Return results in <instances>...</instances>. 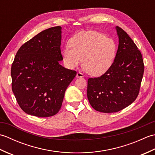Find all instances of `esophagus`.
Instances as JSON below:
<instances>
[{
	"label": "esophagus",
	"instance_id": "esophagus-1",
	"mask_svg": "<svg viewBox=\"0 0 155 155\" xmlns=\"http://www.w3.org/2000/svg\"><path fill=\"white\" fill-rule=\"evenodd\" d=\"M84 77V74L83 73H81V72H77V78H83Z\"/></svg>",
	"mask_w": 155,
	"mask_h": 155
}]
</instances>
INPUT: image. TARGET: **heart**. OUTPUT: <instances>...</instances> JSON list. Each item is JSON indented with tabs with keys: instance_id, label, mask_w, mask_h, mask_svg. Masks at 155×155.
<instances>
[{
	"instance_id": "b5f03b06",
	"label": "heart",
	"mask_w": 155,
	"mask_h": 155,
	"mask_svg": "<svg viewBox=\"0 0 155 155\" xmlns=\"http://www.w3.org/2000/svg\"><path fill=\"white\" fill-rule=\"evenodd\" d=\"M70 47L63 51L64 61L69 68L80 64L92 76L105 73L113 64L117 47L113 39L97 31L81 32L69 41Z\"/></svg>"
}]
</instances>
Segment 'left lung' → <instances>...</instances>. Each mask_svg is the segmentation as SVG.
Here are the masks:
<instances>
[{"label":"left lung","instance_id":"left-lung-1","mask_svg":"<svg viewBox=\"0 0 155 155\" xmlns=\"http://www.w3.org/2000/svg\"><path fill=\"white\" fill-rule=\"evenodd\" d=\"M116 29L119 44L113 64L101 77L88 79V101L105 113L120 111L136 100L144 73L140 51L123 29Z\"/></svg>","mask_w":155,"mask_h":155}]
</instances>
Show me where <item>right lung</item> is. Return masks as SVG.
Here are the masks:
<instances>
[{"instance_id": "1", "label": "right lung", "mask_w": 155, "mask_h": 155, "mask_svg": "<svg viewBox=\"0 0 155 155\" xmlns=\"http://www.w3.org/2000/svg\"><path fill=\"white\" fill-rule=\"evenodd\" d=\"M61 27L46 29L23 44L11 67L12 90L21 109L38 117L55 115L77 74L59 64Z\"/></svg>"}]
</instances>
